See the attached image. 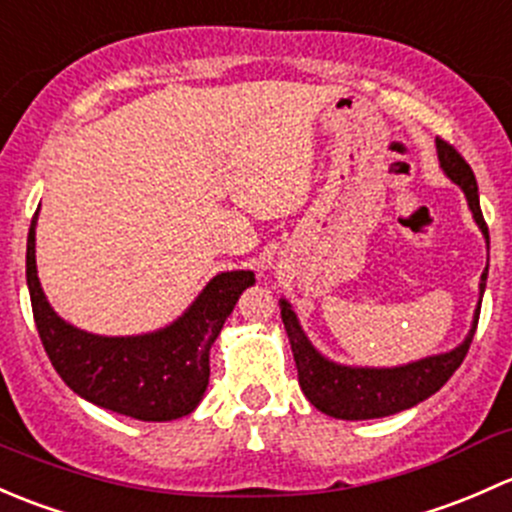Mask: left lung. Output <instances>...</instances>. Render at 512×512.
<instances>
[{
    "instance_id": "1",
    "label": "left lung",
    "mask_w": 512,
    "mask_h": 512,
    "mask_svg": "<svg viewBox=\"0 0 512 512\" xmlns=\"http://www.w3.org/2000/svg\"><path fill=\"white\" fill-rule=\"evenodd\" d=\"M436 150H439L441 167L463 189L473 219L478 221V226H481L488 239V224L483 219L481 202H478V184L471 165L463 160L461 152L451 142L436 138ZM486 276L488 268L483 273L481 295L486 291ZM281 305V318L283 325H286L288 340H291L295 367H298L300 389H303V394L315 409L347 421L379 419V416L404 412V409L414 407V404L424 402L431 394L439 392L449 382L451 374L461 367L473 335H476L478 315H481V303H478L471 333L456 350L446 352V355L426 357V360L394 367V370H367V367L335 365V362H328L323 355H318L315 347L308 342V337L303 335V330H300L291 305L286 300Z\"/></svg>"
}]
</instances>
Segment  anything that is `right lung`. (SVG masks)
I'll return each instance as SVG.
<instances>
[{"label":"right lung","mask_w":512,"mask_h":512,"mask_svg":"<svg viewBox=\"0 0 512 512\" xmlns=\"http://www.w3.org/2000/svg\"><path fill=\"white\" fill-rule=\"evenodd\" d=\"M36 214L26 239V283L41 345L63 382L88 402L140 421L194 412L209 384V347L224 328L251 271L219 273L170 328L140 337H100L63 323L36 276Z\"/></svg>","instance_id":"obj_1"}]
</instances>
